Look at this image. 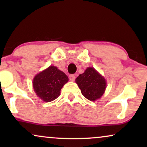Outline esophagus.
Here are the masks:
<instances>
[{
    "label": "esophagus",
    "instance_id": "34e87169",
    "mask_svg": "<svg viewBox=\"0 0 147 147\" xmlns=\"http://www.w3.org/2000/svg\"><path fill=\"white\" fill-rule=\"evenodd\" d=\"M69 78L71 81H74V80L76 79V76H74V74H71L69 76Z\"/></svg>",
    "mask_w": 147,
    "mask_h": 147
}]
</instances>
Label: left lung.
Wrapping results in <instances>:
<instances>
[{"label":"left lung","mask_w":147,"mask_h":147,"mask_svg":"<svg viewBox=\"0 0 147 147\" xmlns=\"http://www.w3.org/2000/svg\"><path fill=\"white\" fill-rule=\"evenodd\" d=\"M76 82L83 96L90 101L101 98L106 88L105 79L92 67L87 68L84 74H80Z\"/></svg>","instance_id":"1"}]
</instances>
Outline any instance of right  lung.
<instances>
[{
  "label": "right lung",
  "mask_w": 147,
  "mask_h": 147,
  "mask_svg": "<svg viewBox=\"0 0 147 147\" xmlns=\"http://www.w3.org/2000/svg\"><path fill=\"white\" fill-rule=\"evenodd\" d=\"M68 82V77L55 66H50L37 74L33 84L35 93L44 102L55 100L60 94L64 84Z\"/></svg>",
  "instance_id": "obj_1"
}]
</instances>
